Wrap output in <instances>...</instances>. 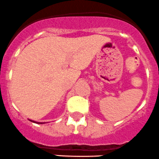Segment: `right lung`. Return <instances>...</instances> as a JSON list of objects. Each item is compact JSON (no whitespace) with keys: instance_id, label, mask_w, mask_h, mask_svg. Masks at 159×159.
I'll list each match as a JSON object with an SVG mask.
<instances>
[{"instance_id":"obj_1","label":"right lung","mask_w":159,"mask_h":159,"mask_svg":"<svg viewBox=\"0 0 159 159\" xmlns=\"http://www.w3.org/2000/svg\"><path fill=\"white\" fill-rule=\"evenodd\" d=\"M30 121H31L32 122H35V123H38V124H43L45 123V122H36V121H33V120H31V119H29Z\"/></svg>"}]
</instances>
